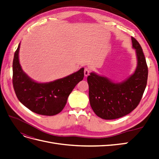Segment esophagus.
I'll return each instance as SVG.
<instances>
[{
    "mask_svg": "<svg viewBox=\"0 0 159 159\" xmlns=\"http://www.w3.org/2000/svg\"><path fill=\"white\" fill-rule=\"evenodd\" d=\"M89 72H90V70L89 68H85L84 70V75L85 76H88L89 74Z\"/></svg>",
    "mask_w": 159,
    "mask_h": 159,
    "instance_id": "34e87169",
    "label": "esophagus"
}]
</instances>
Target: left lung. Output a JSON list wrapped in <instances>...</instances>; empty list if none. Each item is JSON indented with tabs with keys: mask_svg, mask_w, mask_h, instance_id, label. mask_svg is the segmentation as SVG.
I'll list each match as a JSON object with an SVG mask.
<instances>
[{
	"mask_svg": "<svg viewBox=\"0 0 159 159\" xmlns=\"http://www.w3.org/2000/svg\"><path fill=\"white\" fill-rule=\"evenodd\" d=\"M137 64L134 73L121 82L91 72L88 77L89 103L94 113L103 119L122 117L135 109L146 88L148 68L142 48L131 37Z\"/></svg>",
	"mask_w": 159,
	"mask_h": 159,
	"instance_id": "obj_1",
	"label": "left lung"
}]
</instances>
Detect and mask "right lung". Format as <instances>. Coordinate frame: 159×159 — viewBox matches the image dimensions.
<instances>
[{
    "label": "right lung",
    "instance_id": "right-lung-1",
    "mask_svg": "<svg viewBox=\"0 0 159 159\" xmlns=\"http://www.w3.org/2000/svg\"><path fill=\"white\" fill-rule=\"evenodd\" d=\"M20 43L14 53L12 63V84L17 98L25 107L37 114L52 116L60 113L75 86L84 79V68L63 78L47 83L31 79L19 61Z\"/></svg>",
    "mask_w": 159,
    "mask_h": 159
}]
</instances>
